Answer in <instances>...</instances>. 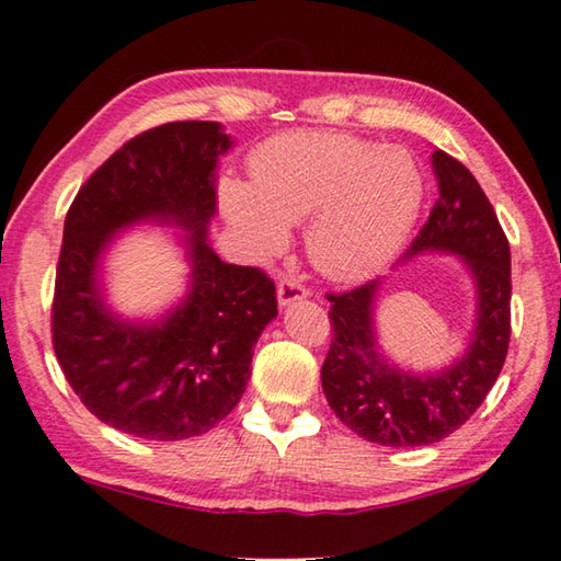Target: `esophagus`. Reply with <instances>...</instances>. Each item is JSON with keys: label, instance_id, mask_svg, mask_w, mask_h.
I'll return each mask as SVG.
<instances>
[{"label": "esophagus", "instance_id": "1", "mask_svg": "<svg viewBox=\"0 0 561 561\" xmlns=\"http://www.w3.org/2000/svg\"><path fill=\"white\" fill-rule=\"evenodd\" d=\"M309 294V289L299 284L297 279H282L279 287H277V299H279V307H289V304L304 299Z\"/></svg>", "mask_w": 561, "mask_h": 561}]
</instances>
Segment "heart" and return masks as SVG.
<instances>
[{
	"label": "heart",
	"mask_w": 561,
	"mask_h": 561,
	"mask_svg": "<svg viewBox=\"0 0 561 561\" xmlns=\"http://www.w3.org/2000/svg\"><path fill=\"white\" fill-rule=\"evenodd\" d=\"M250 174L220 181L222 216L242 245L272 257L287 248L289 222L309 220L313 267L341 282L390 262L424 203V174L410 151L343 131L299 129L262 141Z\"/></svg>",
	"instance_id": "heart-1"
}]
</instances>
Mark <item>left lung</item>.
<instances>
[{
  "label": "left lung",
  "instance_id": "left-lung-1",
  "mask_svg": "<svg viewBox=\"0 0 561 561\" xmlns=\"http://www.w3.org/2000/svg\"><path fill=\"white\" fill-rule=\"evenodd\" d=\"M439 198L412 240L407 257L451 252L476 282L478 316L466 355L439 375H412L387 363L373 329L380 279L331 301V348L321 385L333 414L365 442L394 446L436 444L471 420L503 370L511 343V245L491 201L461 161L436 149L432 157Z\"/></svg>",
  "mask_w": 561,
  "mask_h": 561
}]
</instances>
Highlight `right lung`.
<instances>
[{"label":"right lung","instance_id":"obj_1","mask_svg":"<svg viewBox=\"0 0 561 561\" xmlns=\"http://www.w3.org/2000/svg\"><path fill=\"white\" fill-rule=\"evenodd\" d=\"M230 145L218 122L151 127L122 145L68 208L50 307L56 358L100 422L139 439H188L226 420L248 387L254 343L277 316L267 274L222 262L206 240L216 161ZM141 219L190 230L192 289L154 324L117 320L96 279L114 232Z\"/></svg>","mask_w":561,"mask_h":561}]
</instances>
